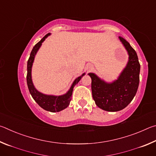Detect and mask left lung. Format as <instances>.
<instances>
[{"instance_id":"obj_1","label":"left lung","mask_w":156,"mask_h":156,"mask_svg":"<svg viewBox=\"0 0 156 156\" xmlns=\"http://www.w3.org/2000/svg\"><path fill=\"white\" fill-rule=\"evenodd\" d=\"M119 39L128 52L129 61L117 80L108 83L95 73H89L94 101L107 112H118L127 106L136 96L140 82V65L136 52L125 38L119 36Z\"/></svg>"}]
</instances>
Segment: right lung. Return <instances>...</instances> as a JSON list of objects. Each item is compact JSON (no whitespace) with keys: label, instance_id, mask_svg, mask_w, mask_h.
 Masks as SVG:
<instances>
[{"label":"right lung","instance_id":"1","mask_svg":"<svg viewBox=\"0 0 156 156\" xmlns=\"http://www.w3.org/2000/svg\"><path fill=\"white\" fill-rule=\"evenodd\" d=\"M50 34H47L44 36L38 43L35 44V46L33 47L31 52L30 54V56L29 58L27 61V83L28 86L29 91L31 94V96L34 100L38 103V105L43 109L48 111L51 112H58L65 109L67 108L70 103L71 100H72V95L73 90V87L80 80L81 78L85 74L83 73L81 76H79L76 80L73 81L72 85L71 86L67 93L62 96H51V95H45L39 92L37 89L34 87L32 80H31V67L34 60V58L38 50L40 48L42 43L45 40L47 36H49Z\"/></svg>","mask_w":156,"mask_h":156}]
</instances>
